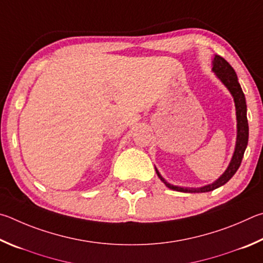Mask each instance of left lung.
Segmentation results:
<instances>
[{"label":"left lung","mask_w":263,"mask_h":263,"mask_svg":"<svg viewBox=\"0 0 263 263\" xmlns=\"http://www.w3.org/2000/svg\"><path fill=\"white\" fill-rule=\"evenodd\" d=\"M213 70L216 72V75L219 77V80L227 85L230 92L232 93L234 98V104H236L238 135H237L236 150H234L233 157L231 159V163H230L228 170L224 172L223 176L220 177L218 180H216L214 183H211V185L204 186L202 188H182V187L170 185L168 182L164 180V178L160 176L157 170H156V172H157V176L159 177L160 180H162L165 185H166V187L170 188V190L183 192V193H205V192L214 191L216 188L223 186L224 183H227L230 179L234 176V173L237 172V170L241 164L243 153H245L246 146L248 143V122H247V115H246L247 108H246L245 95H243L241 86L239 84L236 71H234V69L230 66V63L227 61V60L223 59L222 57H219V55H215Z\"/></svg>","instance_id":"left-lung-1"}]
</instances>
